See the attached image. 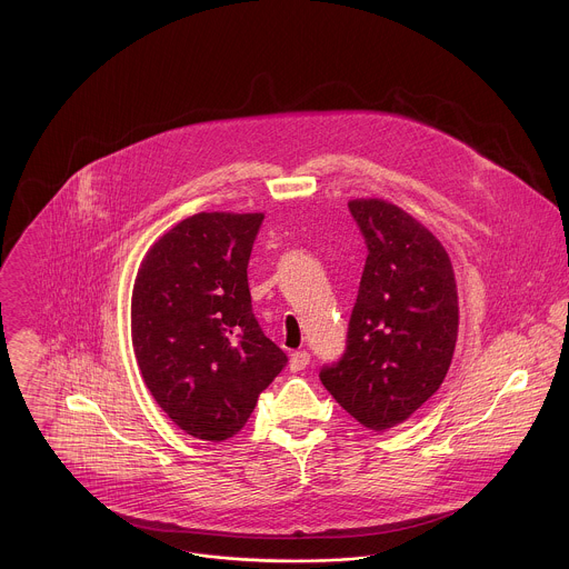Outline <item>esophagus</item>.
<instances>
[{
	"label": "esophagus",
	"mask_w": 569,
	"mask_h": 569,
	"mask_svg": "<svg viewBox=\"0 0 569 569\" xmlns=\"http://www.w3.org/2000/svg\"><path fill=\"white\" fill-rule=\"evenodd\" d=\"M308 365H310V353L308 351H295L292 353V358H290V371H303V369H308Z\"/></svg>",
	"instance_id": "obj_1"
}]
</instances>
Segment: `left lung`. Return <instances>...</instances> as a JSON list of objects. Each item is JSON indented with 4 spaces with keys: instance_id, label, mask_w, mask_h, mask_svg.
I'll use <instances>...</instances> for the list:
<instances>
[{
    "instance_id": "1",
    "label": "left lung",
    "mask_w": 569,
    "mask_h": 569,
    "mask_svg": "<svg viewBox=\"0 0 569 569\" xmlns=\"http://www.w3.org/2000/svg\"><path fill=\"white\" fill-rule=\"evenodd\" d=\"M367 242L347 347L320 369L322 386L365 428L415 415L442 383L458 336L449 254L410 213L378 198L349 202Z\"/></svg>"
}]
</instances>
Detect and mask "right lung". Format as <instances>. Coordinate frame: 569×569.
Returning a JSON list of instances; mask_svg holds the SVG:
<instances>
[{
  "label": "right lung",
  "instance_id": "right-lung-1",
  "mask_svg": "<svg viewBox=\"0 0 569 569\" xmlns=\"http://www.w3.org/2000/svg\"><path fill=\"white\" fill-rule=\"evenodd\" d=\"M263 213H196L143 257L132 349L154 401L193 439L227 441L288 365L251 306L249 259Z\"/></svg>",
  "mask_w": 569,
  "mask_h": 569
}]
</instances>
